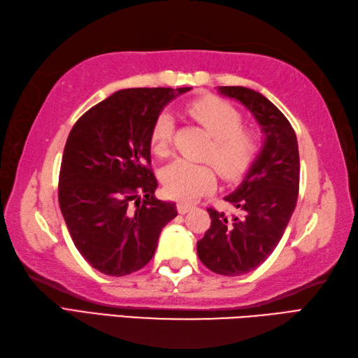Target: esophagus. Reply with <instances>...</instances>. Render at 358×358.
<instances>
[{"label": "esophagus", "mask_w": 358, "mask_h": 358, "mask_svg": "<svg viewBox=\"0 0 358 358\" xmlns=\"http://www.w3.org/2000/svg\"><path fill=\"white\" fill-rule=\"evenodd\" d=\"M192 208H193L192 203H185V202H179L178 203V211H179L180 215H185L187 211H189Z\"/></svg>", "instance_id": "34e87169"}]
</instances>
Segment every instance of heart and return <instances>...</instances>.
Masks as SVG:
<instances>
[{"mask_svg":"<svg viewBox=\"0 0 358 358\" xmlns=\"http://www.w3.org/2000/svg\"><path fill=\"white\" fill-rule=\"evenodd\" d=\"M187 113L199 122L213 137L206 159L227 180L239 179L250 169L261 150L259 134L253 128L243 127V114L229 101L220 97H203L189 101ZM174 122L169 113H162L151 131V150L159 157L171 152ZM164 187L171 198L194 201L211 192L216 184L213 166L188 160H174L162 174Z\"/></svg>","mask_w":358,"mask_h":358,"instance_id":"obj_1","label":"heart"}]
</instances>
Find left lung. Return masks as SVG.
<instances>
[{
	"label": "left lung",
	"instance_id": "1",
	"mask_svg": "<svg viewBox=\"0 0 358 358\" xmlns=\"http://www.w3.org/2000/svg\"><path fill=\"white\" fill-rule=\"evenodd\" d=\"M220 92L249 109L266 136L244 180L224 198L239 215L207 208L211 225L198 241L203 266L238 276L261 266L282 238L298 199L300 155L294 128L271 100L244 86H220Z\"/></svg>",
	"mask_w": 358,
	"mask_h": 358
}]
</instances>
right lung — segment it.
Returning <instances> with one entry per match:
<instances>
[{"label":"right lung","mask_w":358,"mask_h":358,"mask_svg":"<svg viewBox=\"0 0 358 358\" xmlns=\"http://www.w3.org/2000/svg\"><path fill=\"white\" fill-rule=\"evenodd\" d=\"M192 87H131L80 117L64 145L58 202L77 250L99 272L123 276L147 266L160 231L178 216L159 201L151 131L166 103Z\"/></svg>","instance_id":"1"}]
</instances>
